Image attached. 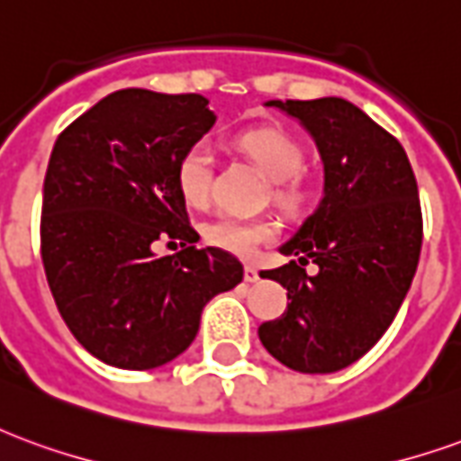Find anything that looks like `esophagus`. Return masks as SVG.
Returning a JSON list of instances; mask_svg holds the SVG:
<instances>
[{
	"mask_svg": "<svg viewBox=\"0 0 461 461\" xmlns=\"http://www.w3.org/2000/svg\"><path fill=\"white\" fill-rule=\"evenodd\" d=\"M244 281H247V284L259 281V269H257V267H244Z\"/></svg>",
	"mask_w": 461,
	"mask_h": 461,
	"instance_id": "obj_1",
	"label": "esophagus"
}]
</instances>
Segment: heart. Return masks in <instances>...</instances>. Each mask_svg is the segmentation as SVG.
<instances>
[{
  "instance_id": "1",
  "label": "heart",
  "mask_w": 461,
  "mask_h": 461,
  "mask_svg": "<svg viewBox=\"0 0 461 461\" xmlns=\"http://www.w3.org/2000/svg\"><path fill=\"white\" fill-rule=\"evenodd\" d=\"M237 148L274 180V202L286 212L306 210L313 200V185L301 177L303 148L281 128H251L237 135ZM175 187L190 207H204L212 194V150L207 142H192L175 162ZM204 240L212 247L249 259L261 244L276 240L271 220L217 217L204 227Z\"/></svg>"
}]
</instances>
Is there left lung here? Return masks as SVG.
Here are the masks:
<instances>
[{"mask_svg":"<svg viewBox=\"0 0 461 461\" xmlns=\"http://www.w3.org/2000/svg\"><path fill=\"white\" fill-rule=\"evenodd\" d=\"M313 135L326 185L319 210L261 271L289 303L259 326L264 348L299 373H336L375 346L405 301L422 249V210L402 145L343 98L269 101ZM313 260L320 271L305 274Z\"/></svg>","mask_w":461,"mask_h":461,"instance_id":"8db88e82","label":"left lung"}]
</instances>
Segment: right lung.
Masks as SVG:
<instances>
[{"label": "right lung", "instance_id": "add662e5", "mask_svg": "<svg viewBox=\"0 0 461 461\" xmlns=\"http://www.w3.org/2000/svg\"><path fill=\"white\" fill-rule=\"evenodd\" d=\"M207 98L125 88L56 138L44 177L41 261L56 309L108 366L150 370L187 350L204 303L234 289L244 267L197 249L175 162L214 125ZM180 240L155 258L151 241Z\"/></svg>", "mask_w": 461, "mask_h": 461}]
</instances>
